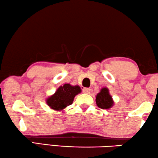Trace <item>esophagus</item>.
<instances>
[{"label":"esophagus","instance_id":"34e87169","mask_svg":"<svg viewBox=\"0 0 158 158\" xmlns=\"http://www.w3.org/2000/svg\"><path fill=\"white\" fill-rule=\"evenodd\" d=\"M83 92L84 93H90V89L88 88H84L83 89Z\"/></svg>","mask_w":158,"mask_h":158}]
</instances>
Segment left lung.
Instances as JSON below:
<instances>
[{
  "label": "left lung",
  "instance_id": "8db88e82",
  "mask_svg": "<svg viewBox=\"0 0 158 158\" xmlns=\"http://www.w3.org/2000/svg\"><path fill=\"white\" fill-rule=\"evenodd\" d=\"M96 104L102 109H108L113 106V101L109 94L108 89L103 88L96 96Z\"/></svg>",
  "mask_w": 158,
  "mask_h": 158
}]
</instances>
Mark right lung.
Masks as SVG:
<instances>
[{
  "label": "right lung",
  "instance_id": "add662e5",
  "mask_svg": "<svg viewBox=\"0 0 158 158\" xmlns=\"http://www.w3.org/2000/svg\"><path fill=\"white\" fill-rule=\"evenodd\" d=\"M81 92L79 86H71L70 84H65L60 86L56 93L46 100L47 104L52 109L56 110H63L73 102L75 96Z\"/></svg>",
  "mask_w": 158,
  "mask_h": 158
}]
</instances>
